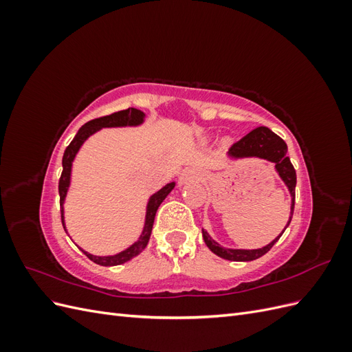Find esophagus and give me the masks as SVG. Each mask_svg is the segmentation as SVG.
<instances>
[{
  "label": "esophagus",
  "instance_id": "1",
  "mask_svg": "<svg viewBox=\"0 0 352 352\" xmlns=\"http://www.w3.org/2000/svg\"><path fill=\"white\" fill-rule=\"evenodd\" d=\"M194 180H199V172H197V170H194V168L185 170V172L179 176L180 185H185L188 182H194Z\"/></svg>",
  "mask_w": 352,
  "mask_h": 352
}]
</instances>
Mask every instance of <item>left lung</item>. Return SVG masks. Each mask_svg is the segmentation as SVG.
<instances>
[{
  "instance_id": "obj_1",
  "label": "left lung",
  "mask_w": 352,
  "mask_h": 352,
  "mask_svg": "<svg viewBox=\"0 0 352 352\" xmlns=\"http://www.w3.org/2000/svg\"><path fill=\"white\" fill-rule=\"evenodd\" d=\"M287 153V145L286 142L282 140L280 136L276 135L274 132H272L269 127L265 126H260L257 129L251 131L248 135H245L242 140H239L238 142L233 144L229 150V157L232 158H251V157H257V158H263L267 160V162L274 163V168L276 172L279 173L280 179L285 182V185L287 186L292 197V204H291V217L287 220L286 228L289 226V223L292 220V214H294V207H295V186H296V173L295 168L291 163L289 157L286 155ZM285 228V229H286ZM283 232L280 235L276 238L274 241H272L269 245H265L263 248L258 250H230V248H223L220 245L212 241L211 236L206 230H202V238H204V242L207 247L214 252L219 257L229 260V261H252L257 260L265 252H269L272 250L273 245L279 241V238L283 235Z\"/></svg>"
}]
</instances>
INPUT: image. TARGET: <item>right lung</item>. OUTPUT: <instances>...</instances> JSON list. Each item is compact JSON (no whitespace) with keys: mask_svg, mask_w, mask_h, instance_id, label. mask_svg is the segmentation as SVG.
Instances as JSON below:
<instances>
[{"mask_svg":"<svg viewBox=\"0 0 352 352\" xmlns=\"http://www.w3.org/2000/svg\"><path fill=\"white\" fill-rule=\"evenodd\" d=\"M145 119V114L141 110L136 109H127V110H122L113 113L110 116H104L100 117V119H94L88 123H85L79 132L76 133V136L73 138V141L69 144V146L66 148L65 155H63V172H61V177L58 182V194H60V211H61V223L63 228L66 230L65 226V208H63V204H65V199L67 195V190L70 186V175H72V163L74 157H76L79 148L82 146V144L88 140L91 135H94L95 132H98L102 127H122V126H138L141 124ZM175 188V182L167 184L164 188H162L155 192L150 201H148L146 206V216H145V226L144 230L141 233L140 239H138L133 245H131L129 248H126L124 251L116 254V255H107V257H97V255H92L87 251H83V254L87 255L89 260H92L94 263H97L100 265H119L123 264L126 261L132 260L133 257H136L138 254H141L148 241H150L151 236V230H153V225H154V219H155V212L160 207V204L164 201V198L172 192V189Z\"/></svg>","mask_w":352,"mask_h":352,"instance_id":"add662e5","label":"right lung"}]
</instances>
